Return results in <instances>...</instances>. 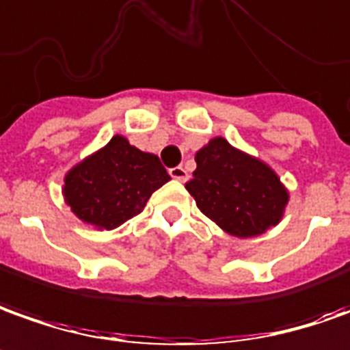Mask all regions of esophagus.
I'll list each match as a JSON object with an SVG mask.
<instances>
[{
  "label": "esophagus",
  "mask_w": 350,
  "mask_h": 350,
  "mask_svg": "<svg viewBox=\"0 0 350 350\" xmlns=\"http://www.w3.org/2000/svg\"><path fill=\"white\" fill-rule=\"evenodd\" d=\"M170 175L175 180H183V183L189 179V173H187V170H185L183 165H177V167H171Z\"/></svg>",
  "instance_id": "1"
}]
</instances>
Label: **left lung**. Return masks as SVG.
Instances as JSON below:
<instances>
[{"instance_id": "obj_1", "label": "left lung", "mask_w": 350, "mask_h": 350, "mask_svg": "<svg viewBox=\"0 0 350 350\" xmlns=\"http://www.w3.org/2000/svg\"><path fill=\"white\" fill-rule=\"evenodd\" d=\"M196 171L185 185L198 209L236 238H253L280 223L290 194L265 161L223 137L196 152Z\"/></svg>"}]
</instances>
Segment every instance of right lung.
<instances>
[{
  "mask_svg": "<svg viewBox=\"0 0 350 350\" xmlns=\"http://www.w3.org/2000/svg\"><path fill=\"white\" fill-rule=\"evenodd\" d=\"M171 177L158 156L139 150L114 135L100 150L74 165L64 177L62 194L83 223L112 230L139 215L154 190Z\"/></svg>",
  "mask_w": 350,
  "mask_h": 350,
  "instance_id": "obj_1",
  "label": "right lung"
}]
</instances>
